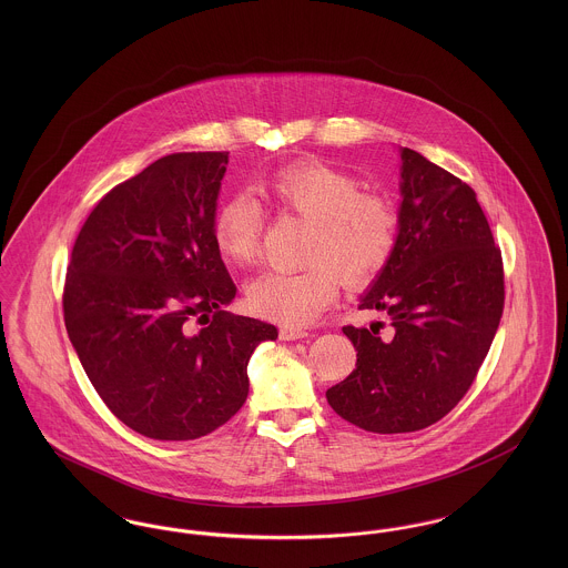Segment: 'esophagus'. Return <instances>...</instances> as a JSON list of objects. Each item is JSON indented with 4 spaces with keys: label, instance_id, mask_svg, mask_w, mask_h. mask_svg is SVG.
I'll use <instances>...</instances> for the list:
<instances>
[{
    "label": "esophagus",
    "instance_id": "obj_1",
    "mask_svg": "<svg viewBox=\"0 0 568 568\" xmlns=\"http://www.w3.org/2000/svg\"><path fill=\"white\" fill-rule=\"evenodd\" d=\"M278 336H281V341H300V338L308 336V332L302 327H281Z\"/></svg>",
    "mask_w": 568,
    "mask_h": 568
}]
</instances>
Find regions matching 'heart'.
<instances>
[{
    "label": "heart",
    "instance_id": "b5f03b06",
    "mask_svg": "<svg viewBox=\"0 0 568 568\" xmlns=\"http://www.w3.org/2000/svg\"><path fill=\"white\" fill-rule=\"evenodd\" d=\"M345 170L320 162L287 165L262 183L278 213L313 223L297 272H264L246 290L248 308L276 324L315 322L336 300L341 283L362 287L389 262L398 239V211ZM264 216L248 193L227 197L213 219L216 248L225 260L248 266L262 251Z\"/></svg>",
    "mask_w": 568,
    "mask_h": 568
}]
</instances>
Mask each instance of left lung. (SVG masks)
Returning a JSON list of instances; mask_svg holds the SVG:
<instances>
[{
  "label": "left lung",
  "mask_w": 568,
  "mask_h": 568,
  "mask_svg": "<svg viewBox=\"0 0 568 568\" xmlns=\"http://www.w3.org/2000/svg\"><path fill=\"white\" fill-rule=\"evenodd\" d=\"M398 239L359 300L389 325H345L357 362L325 392L353 426L415 433L458 405L477 377L503 317L505 272L477 193L458 176L400 149Z\"/></svg>",
  "instance_id": "8db88e82"
}]
</instances>
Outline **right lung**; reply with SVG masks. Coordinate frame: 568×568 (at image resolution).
<instances>
[{
    "mask_svg": "<svg viewBox=\"0 0 568 568\" xmlns=\"http://www.w3.org/2000/svg\"><path fill=\"white\" fill-rule=\"evenodd\" d=\"M225 168V151L165 155L110 190L72 248L68 336L110 410L155 440L200 438L236 415L251 353L278 336L223 311L236 296L213 236Z\"/></svg>",
    "mask_w": 568,
    "mask_h": 568,
    "instance_id": "1",
    "label": "right lung"
}]
</instances>
